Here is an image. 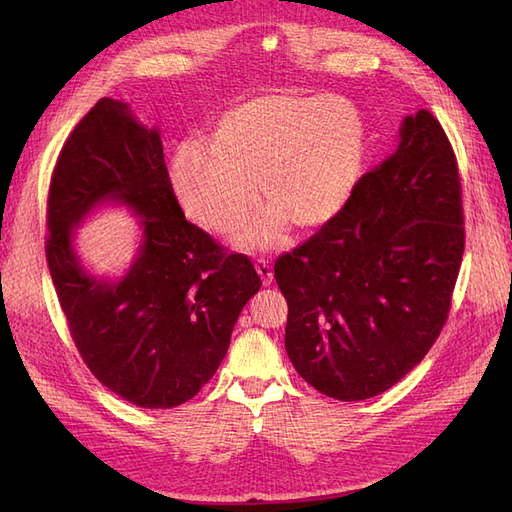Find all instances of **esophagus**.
I'll list each match as a JSON object with an SVG mask.
<instances>
[{"label":"esophagus","instance_id":"obj_1","mask_svg":"<svg viewBox=\"0 0 512 512\" xmlns=\"http://www.w3.org/2000/svg\"><path fill=\"white\" fill-rule=\"evenodd\" d=\"M256 271H258V275H260L262 284L271 286V282H273V269H271V262H269L267 258L256 260Z\"/></svg>","mask_w":512,"mask_h":512}]
</instances>
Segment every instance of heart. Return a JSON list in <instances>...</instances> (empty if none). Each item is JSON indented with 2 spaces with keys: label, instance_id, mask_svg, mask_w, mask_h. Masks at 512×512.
<instances>
[{
  "label": "heart",
  "instance_id": "b5f03b06",
  "mask_svg": "<svg viewBox=\"0 0 512 512\" xmlns=\"http://www.w3.org/2000/svg\"><path fill=\"white\" fill-rule=\"evenodd\" d=\"M365 149V123L352 102L260 96L224 113L211 145L181 143L170 181L185 213L215 232L243 224L260 190L271 205L237 235L245 250H258L280 241L288 220L297 228L331 222L356 190Z\"/></svg>",
  "mask_w": 512,
  "mask_h": 512
}]
</instances>
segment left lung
Segmentation results:
<instances>
[{
	"label": "left lung",
	"mask_w": 512,
	"mask_h": 512,
	"mask_svg": "<svg viewBox=\"0 0 512 512\" xmlns=\"http://www.w3.org/2000/svg\"><path fill=\"white\" fill-rule=\"evenodd\" d=\"M463 237L455 153L421 108L348 205L275 262L299 376L333 399L361 401L410 374L446 322Z\"/></svg>",
	"instance_id": "left-lung-1"
}]
</instances>
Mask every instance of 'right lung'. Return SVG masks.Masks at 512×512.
I'll list each match as a JSON object with an SVG mask.
<instances>
[{"label": "right lung", "instance_id": "right-lung-1", "mask_svg": "<svg viewBox=\"0 0 512 512\" xmlns=\"http://www.w3.org/2000/svg\"><path fill=\"white\" fill-rule=\"evenodd\" d=\"M106 204L126 206L142 230L133 265L115 278L85 270L73 247V230ZM46 213L49 271L91 374L138 408L192 399L262 282L250 258L185 220L160 130L128 102L98 100L59 153Z\"/></svg>", "mask_w": 512, "mask_h": 512}]
</instances>
